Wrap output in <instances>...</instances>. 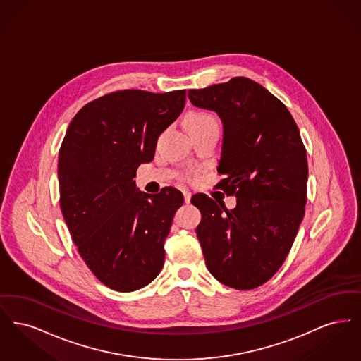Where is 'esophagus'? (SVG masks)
Instances as JSON below:
<instances>
[{"mask_svg":"<svg viewBox=\"0 0 361 361\" xmlns=\"http://www.w3.org/2000/svg\"><path fill=\"white\" fill-rule=\"evenodd\" d=\"M183 195H184V202H185L187 204H189V203H190V197H192V193H190L189 190H184V192H183Z\"/></svg>","mask_w":361,"mask_h":361,"instance_id":"esophagus-1","label":"esophagus"}]
</instances>
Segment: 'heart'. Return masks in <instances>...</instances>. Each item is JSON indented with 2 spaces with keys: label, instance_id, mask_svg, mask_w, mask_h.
I'll use <instances>...</instances> for the list:
<instances>
[{
  "label": "heart",
  "instance_id": "b5f03b06",
  "mask_svg": "<svg viewBox=\"0 0 361 361\" xmlns=\"http://www.w3.org/2000/svg\"><path fill=\"white\" fill-rule=\"evenodd\" d=\"M187 123H188V127H190V126H200V124H207V123H216V121L211 114L197 111V112H192L189 115Z\"/></svg>",
  "mask_w": 361,
  "mask_h": 361
}]
</instances>
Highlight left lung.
Here are the masks:
<instances>
[{"mask_svg": "<svg viewBox=\"0 0 361 361\" xmlns=\"http://www.w3.org/2000/svg\"><path fill=\"white\" fill-rule=\"evenodd\" d=\"M190 103L224 121L216 184L237 197L228 209L204 193L190 202L209 274L234 290H253L279 271L291 250L307 202V155L287 106L246 77L188 90Z\"/></svg>", "mask_w": 361, "mask_h": 361, "instance_id": "8db88e82", "label": "left lung"}]
</instances>
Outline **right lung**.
Wrapping results in <instances>:
<instances>
[{"instance_id":"1","label":"right lung","mask_w":361,"mask_h":361,"mask_svg":"<svg viewBox=\"0 0 361 361\" xmlns=\"http://www.w3.org/2000/svg\"><path fill=\"white\" fill-rule=\"evenodd\" d=\"M187 92L118 90L84 105L70 121L58 159L59 206L71 240L104 286L137 291L165 261L164 240L180 190L137 192V166L152 162L158 137L184 109Z\"/></svg>"}]
</instances>
